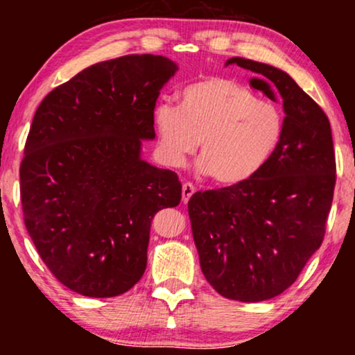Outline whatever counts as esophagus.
Listing matches in <instances>:
<instances>
[{"label": "esophagus", "mask_w": 355, "mask_h": 355, "mask_svg": "<svg viewBox=\"0 0 355 355\" xmlns=\"http://www.w3.org/2000/svg\"><path fill=\"white\" fill-rule=\"evenodd\" d=\"M193 192H196V186L191 182H186L182 186V202L187 203L189 198H191L193 196Z\"/></svg>", "instance_id": "34e87169"}]
</instances>
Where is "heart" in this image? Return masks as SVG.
Returning <instances> with one entry per match:
<instances>
[{
  "label": "heart",
  "instance_id": "1",
  "mask_svg": "<svg viewBox=\"0 0 355 355\" xmlns=\"http://www.w3.org/2000/svg\"><path fill=\"white\" fill-rule=\"evenodd\" d=\"M153 123L159 157L168 166H182L200 139L198 168L223 186L260 173L284 129L278 106L230 77H207L186 85L179 106L159 103L155 108Z\"/></svg>",
  "mask_w": 355,
  "mask_h": 355
}]
</instances>
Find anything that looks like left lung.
Masks as SVG:
<instances>
[{
    "label": "left lung",
    "mask_w": 355,
    "mask_h": 355,
    "mask_svg": "<svg viewBox=\"0 0 355 355\" xmlns=\"http://www.w3.org/2000/svg\"><path fill=\"white\" fill-rule=\"evenodd\" d=\"M237 64L263 77L250 85L283 101L276 152L254 178L189 200L203 275L226 299L261 302L284 293L322 245L331 210L336 159L324 111L284 71L244 58Z\"/></svg>",
    "instance_id": "obj_1"
}]
</instances>
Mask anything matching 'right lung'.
I'll return each mask as SVG.
<instances>
[{"label": "right lung", "instance_id": "obj_1", "mask_svg": "<svg viewBox=\"0 0 355 355\" xmlns=\"http://www.w3.org/2000/svg\"><path fill=\"white\" fill-rule=\"evenodd\" d=\"M178 66L128 55L87 67L35 111L21 163L24 223L66 288L114 297L142 278L153 216L181 202L178 174L140 158Z\"/></svg>", "mask_w": 355, "mask_h": 355}]
</instances>
